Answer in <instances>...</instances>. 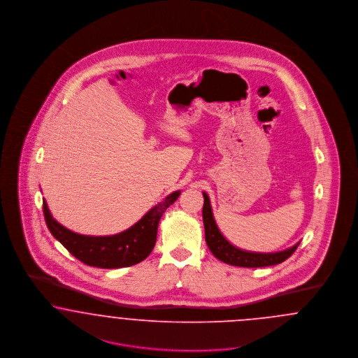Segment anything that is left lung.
Returning a JSON list of instances; mask_svg holds the SVG:
<instances>
[{
    "mask_svg": "<svg viewBox=\"0 0 358 358\" xmlns=\"http://www.w3.org/2000/svg\"><path fill=\"white\" fill-rule=\"evenodd\" d=\"M203 196H204L203 220H204L205 241H206L210 252L224 263L231 264V266H238V267H250V268L275 266V264H279V263L285 262L286 259H289V256L292 255L295 252V250L298 248L299 243H296L291 248L279 251V252L263 254V252L244 251V250H240L238 247L232 245L227 238L222 236L217 224L215 222L208 194L204 192Z\"/></svg>",
    "mask_w": 358,
    "mask_h": 358,
    "instance_id": "1",
    "label": "left lung"
}]
</instances>
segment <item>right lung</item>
<instances>
[{
    "instance_id": "add662e5",
    "label": "right lung",
    "mask_w": 358,
    "mask_h": 358,
    "mask_svg": "<svg viewBox=\"0 0 358 358\" xmlns=\"http://www.w3.org/2000/svg\"><path fill=\"white\" fill-rule=\"evenodd\" d=\"M180 194V190L173 192L133 227L111 236H85L69 231L52 217L45 200H43V210L48 229L69 250V254L87 266L120 268L134 266L150 255L157 240L158 222Z\"/></svg>"
}]
</instances>
